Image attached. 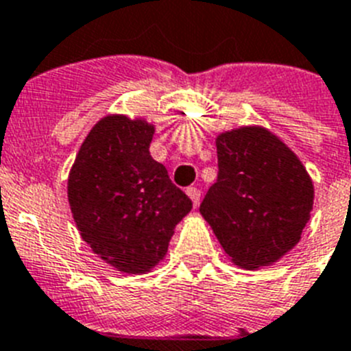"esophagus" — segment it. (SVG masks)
Wrapping results in <instances>:
<instances>
[{
  "label": "esophagus",
  "mask_w": 351,
  "mask_h": 351,
  "mask_svg": "<svg viewBox=\"0 0 351 351\" xmlns=\"http://www.w3.org/2000/svg\"><path fill=\"white\" fill-rule=\"evenodd\" d=\"M187 196L193 199L194 206L199 205V199H201V191L197 187H189L187 189Z\"/></svg>",
  "instance_id": "esophagus-1"
}]
</instances>
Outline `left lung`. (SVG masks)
<instances>
[{"mask_svg":"<svg viewBox=\"0 0 351 351\" xmlns=\"http://www.w3.org/2000/svg\"><path fill=\"white\" fill-rule=\"evenodd\" d=\"M215 146L219 176L199 213L231 263L270 267L302 239L315 203L313 180L297 154L261 125L224 130Z\"/></svg>","mask_w":351,"mask_h":351,"instance_id":"left-lung-1","label":"left lung"}]
</instances>
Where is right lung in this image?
Here are the masks:
<instances>
[{
  "label": "right lung",
  "instance_id": "right-lung-1",
  "mask_svg": "<svg viewBox=\"0 0 351 351\" xmlns=\"http://www.w3.org/2000/svg\"><path fill=\"white\" fill-rule=\"evenodd\" d=\"M155 125L106 114L79 148L66 196L81 239L121 274L152 272L167 254L175 228L193 203L154 160Z\"/></svg>",
  "mask_w": 351,
  "mask_h": 351
}]
</instances>
